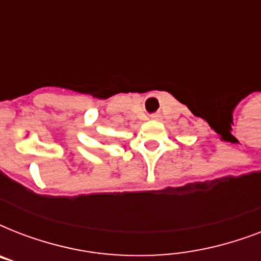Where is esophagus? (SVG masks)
<instances>
[{
	"instance_id": "obj_1",
	"label": "esophagus",
	"mask_w": 261,
	"mask_h": 261,
	"mask_svg": "<svg viewBox=\"0 0 261 261\" xmlns=\"http://www.w3.org/2000/svg\"><path fill=\"white\" fill-rule=\"evenodd\" d=\"M153 118H154V119H155V118H157V115H153Z\"/></svg>"
}]
</instances>
